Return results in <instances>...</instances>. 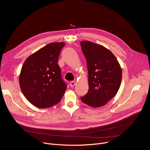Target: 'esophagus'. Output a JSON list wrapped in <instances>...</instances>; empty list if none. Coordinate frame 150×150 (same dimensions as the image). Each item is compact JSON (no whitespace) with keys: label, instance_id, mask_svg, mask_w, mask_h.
Masks as SVG:
<instances>
[{"label":"esophagus","instance_id":"esophagus-1","mask_svg":"<svg viewBox=\"0 0 150 150\" xmlns=\"http://www.w3.org/2000/svg\"><path fill=\"white\" fill-rule=\"evenodd\" d=\"M76 84V82H74V81H71V82H70V85L71 87H73L74 86H75Z\"/></svg>","mask_w":150,"mask_h":150}]
</instances>
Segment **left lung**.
<instances>
[{
	"label": "left lung",
	"mask_w": 150,
	"mask_h": 150,
	"mask_svg": "<svg viewBox=\"0 0 150 150\" xmlns=\"http://www.w3.org/2000/svg\"><path fill=\"white\" fill-rule=\"evenodd\" d=\"M82 52L87 62L89 90L80 98L93 108L105 105L115 95L122 79L121 66L113 54L104 46L82 41Z\"/></svg>",
	"instance_id": "8db88e82"
}]
</instances>
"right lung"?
I'll use <instances>...</instances> for the list:
<instances>
[{
  "label": "right lung",
  "instance_id": "right-lung-1",
  "mask_svg": "<svg viewBox=\"0 0 150 150\" xmlns=\"http://www.w3.org/2000/svg\"><path fill=\"white\" fill-rule=\"evenodd\" d=\"M64 42H51L29 56L19 76L21 90L26 99L38 108L58 103L67 89L57 64Z\"/></svg>",
  "mask_w": 150,
  "mask_h": 150
}]
</instances>
